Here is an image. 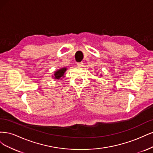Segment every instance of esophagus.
<instances>
[{"mask_svg":"<svg viewBox=\"0 0 153 153\" xmlns=\"http://www.w3.org/2000/svg\"><path fill=\"white\" fill-rule=\"evenodd\" d=\"M78 67H82L83 66V63L82 62H79L77 63Z\"/></svg>","mask_w":153,"mask_h":153,"instance_id":"34e87169","label":"esophagus"}]
</instances>
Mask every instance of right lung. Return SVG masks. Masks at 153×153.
Wrapping results in <instances>:
<instances>
[{
	"label": "right lung",
	"instance_id": "right-lung-1",
	"mask_svg": "<svg viewBox=\"0 0 153 153\" xmlns=\"http://www.w3.org/2000/svg\"><path fill=\"white\" fill-rule=\"evenodd\" d=\"M67 70V68H60V70L57 71L55 73V79H60L62 77H64V73Z\"/></svg>",
	"mask_w": 153,
	"mask_h": 153
}]
</instances>
